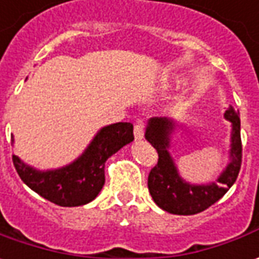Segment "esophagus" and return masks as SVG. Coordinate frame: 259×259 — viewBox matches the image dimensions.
<instances>
[{
  "mask_svg": "<svg viewBox=\"0 0 259 259\" xmlns=\"http://www.w3.org/2000/svg\"><path fill=\"white\" fill-rule=\"evenodd\" d=\"M144 124H141V122H138L137 125L134 126V137H135V140L137 141H141L144 140Z\"/></svg>",
  "mask_w": 259,
  "mask_h": 259,
  "instance_id": "esophagus-1",
  "label": "esophagus"
}]
</instances>
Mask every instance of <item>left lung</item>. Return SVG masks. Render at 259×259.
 I'll return each instance as SVG.
<instances>
[{
  "instance_id": "1",
  "label": "left lung",
  "mask_w": 259,
  "mask_h": 259,
  "mask_svg": "<svg viewBox=\"0 0 259 259\" xmlns=\"http://www.w3.org/2000/svg\"><path fill=\"white\" fill-rule=\"evenodd\" d=\"M224 118L231 122L230 137V162L214 182L206 185H193L186 182L179 174L169 148L172 137L179 128V122L166 117H153L148 121L145 140L158 152V163L148 176V189L153 201L162 210L179 215L197 214L220 200L228 189L234 185L241 167V122L238 112L230 106Z\"/></svg>"
}]
</instances>
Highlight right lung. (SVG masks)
<instances>
[{
  "label": "right lung",
  "mask_w": 259,
  "mask_h": 259,
  "mask_svg": "<svg viewBox=\"0 0 259 259\" xmlns=\"http://www.w3.org/2000/svg\"><path fill=\"white\" fill-rule=\"evenodd\" d=\"M133 131L131 122L103 126L77 159L58 169L39 170L17 155H12L14 166L25 185L46 200L63 207L83 206L97 197L106 182V160L133 142Z\"/></svg>",
  "instance_id": "1"
}]
</instances>
